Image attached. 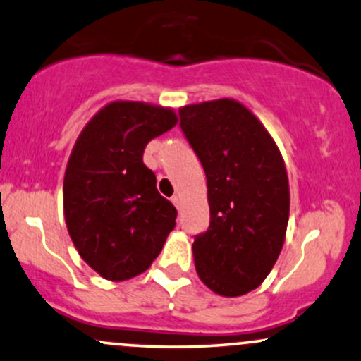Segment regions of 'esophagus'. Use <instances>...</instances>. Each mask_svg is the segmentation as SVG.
Instances as JSON below:
<instances>
[{
  "mask_svg": "<svg viewBox=\"0 0 361 361\" xmlns=\"http://www.w3.org/2000/svg\"><path fill=\"white\" fill-rule=\"evenodd\" d=\"M171 202L178 207V209H180V207H181V197H180V195H175V197L171 198Z\"/></svg>",
  "mask_w": 361,
  "mask_h": 361,
  "instance_id": "obj_1",
  "label": "esophagus"
}]
</instances>
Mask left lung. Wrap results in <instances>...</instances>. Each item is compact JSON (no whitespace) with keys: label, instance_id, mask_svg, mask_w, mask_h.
Returning a JSON list of instances; mask_svg holds the SVG:
<instances>
[{"label":"left lung","instance_id":"left-lung-1","mask_svg":"<svg viewBox=\"0 0 361 361\" xmlns=\"http://www.w3.org/2000/svg\"><path fill=\"white\" fill-rule=\"evenodd\" d=\"M207 176L210 224L195 239V270L212 292L239 297L263 283L287 234L285 161L259 118L233 98L180 109Z\"/></svg>","mask_w":361,"mask_h":361}]
</instances>
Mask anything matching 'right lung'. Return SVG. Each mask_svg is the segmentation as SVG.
<instances>
[{
    "instance_id": "right-lung-1",
    "label": "right lung",
    "mask_w": 361,
    "mask_h": 361,
    "mask_svg": "<svg viewBox=\"0 0 361 361\" xmlns=\"http://www.w3.org/2000/svg\"><path fill=\"white\" fill-rule=\"evenodd\" d=\"M176 123L169 106L117 100L98 110L74 142L62 185L66 226L102 279L123 281L146 271L175 229V205L157 192L142 154Z\"/></svg>"
}]
</instances>
